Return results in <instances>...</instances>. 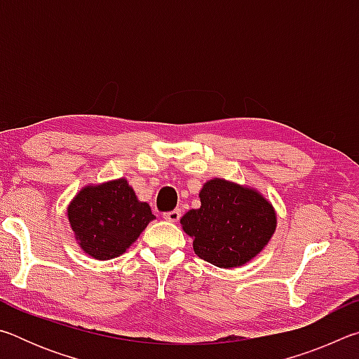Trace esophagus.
I'll return each instance as SVG.
<instances>
[{"label":"esophagus","mask_w":359,"mask_h":359,"mask_svg":"<svg viewBox=\"0 0 359 359\" xmlns=\"http://www.w3.org/2000/svg\"><path fill=\"white\" fill-rule=\"evenodd\" d=\"M180 217H182L180 209H174V210H171V212H165V214H163V218H165V220L174 222V223L179 222Z\"/></svg>","instance_id":"1"}]
</instances>
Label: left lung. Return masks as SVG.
Listing matches in <instances>:
<instances>
[{
	"instance_id": "obj_1",
	"label": "left lung",
	"mask_w": 359,
	"mask_h": 359,
	"mask_svg": "<svg viewBox=\"0 0 359 359\" xmlns=\"http://www.w3.org/2000/svg\"><path fill=\"white\" fill-rule=\"evenodd\" d=\"M201 208L182 217V228L193 238L194 253L208 263L231 269L257 257L271 241L277 215L253 188L224 179L205 182Z\"/></svg>"
}]
</instances>
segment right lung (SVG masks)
<instances>
[{"label":"right lung","instance_id":"add662e5","mask_svg":"<svg viewBox=\"0 0 359 359\" xmlns=\"http://www.w3.org/2000/svg\"><path fill=\"white\" fill-rule=\"evenodd\" d=\"M68 218L85 253L112 259L126 252L155 215L128 182L117 179L83 187L68 205Z\"/></svg>","mask_w":359,"mask_h":359}]
</instances>
